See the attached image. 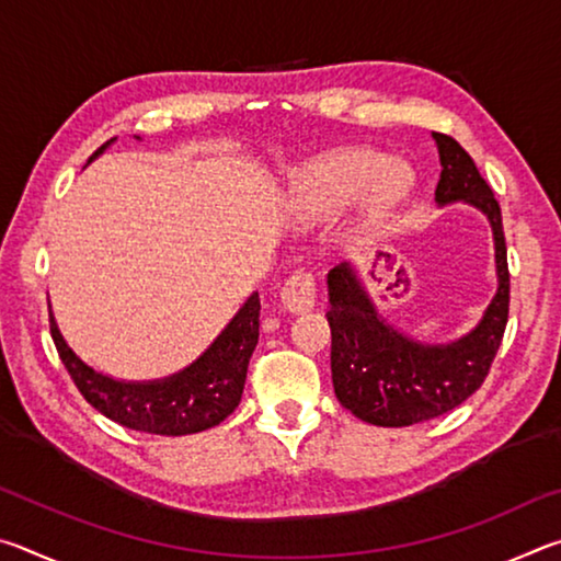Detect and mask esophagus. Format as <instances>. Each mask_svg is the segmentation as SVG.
Masks as SVG:
<instances>
[{
    "label": "esophagus",
    "mask_w": 561,
    "mask_h": 561,
    "mask_svg": "<svg viewBox=\"0 0 561 561\" xmlns=\"http://www.w3.org/2000/svg\"><path fill=\"white\" fill-rule=\"evenodd\" d=\"M314 301H317V287L311 274L297 272L284 282V287L279 291V304L284 311H289V314H307V311L314 309Z\"/></svg>",
    "instance_id": "1"
}]
</instances>
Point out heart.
<instances>
[{
	"label": "heart",
	"instance_id": "1",
	"mask_svg": "<svg viewBox=\"0 0 561 561\" xmlns=\"http://www.w3.org/2000/svg\"><path fill=\"white\" fill-rule=\"evenodd\" d=\"M405 185L408 170L403 165L386 163L376 150H344L317 160L294 178L291 205L301 220H317L360 195L368 213L381 215Z\"/></svg>",
	"mask_w": 561,
	"mask_h": 561
}]
</instances>
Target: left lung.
<instances>
[{"instance_id": "1", "label": "left lung", "mask_w": 561, "mask_h": 561, "mask_svg": "<svg viewBox=\"0 0 561 561\" xmlns=\"http://www.w3.org/2000/svg\"><path fill=\"white\" fill-rule=\"evenodd\" d=\"M440 156L435 203H468L485 213L495 237L497 294L468 336L453 344H421L378 314L351 264L329 272L331 381L339 403L383 428L423 423L458 408L485 381L510 311L507 247L502 213L485 178L458 140L433 133Z\"/></svg>"}]
</instances>
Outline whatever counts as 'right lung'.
Segmentation results:
<instances>
[{
	"mask_svg": "<svg viewBox=\"0 0 561 561\" xmlns=\"http://www.w3.org/2000/svg\"><path fill=\"white\" fill-rule=\"evenodd\" d=\"M138 138V136H136ZM113 140L103 144L89 163ZM51 339L81 396L118 425L153 435H190L220 425L240 405L247 366L260 339V294L254 291L205 354L160 381H116L73 354L49 311Z\"/></svg>",
	"mask_w": 561,
	"mask_h": 561,
	"instance_id": "right-lung-1",
	"label": "right lung"
}]
</instances>
